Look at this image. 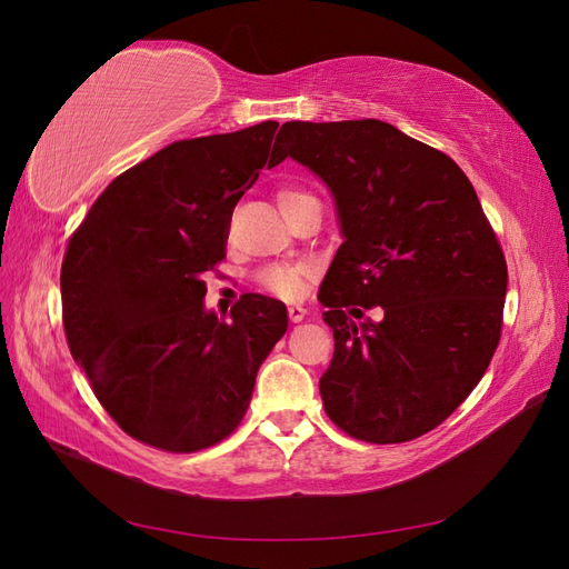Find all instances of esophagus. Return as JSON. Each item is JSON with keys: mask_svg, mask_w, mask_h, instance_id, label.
<instances>
[{"mask_svg": "<svg viewBox=\"0 0 569 569\" xmlns=\"http://www.w3.org/2000/svg\"><path fill=\"white\" fill-rule=\"evenodd\" d=\"M287 313H289V320H291V322H301V320L306 318V308L299 306V303H291V306L287 308Z\"/></svg>", "mask_w": 569, "mask_h": 569, "instance_id": "34e87169", "label": "esophagus"}]
</instances>
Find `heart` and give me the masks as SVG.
I'll use <instances>...</instances> for the list:
<instances>
[{
  "mask_svg": "<svg viewBox=\"0 0 569 569\" xmlns=\"http://www.w3.org/2000/svg\"><path fill=\"white\" fill-rule=\"evenodd\" d=\"M306 197H311V194L303 192V189L284 187V189H280L278 203L284 211V209H289V206H295L297 201H301ZM311 272H313V268L308 263H274V266H266L256 272V284L272 297L299 299L303 295L306 280L311 278Z\"/></svg>",
  "mask_w": 569,
  "mask_h": 569,
  "instance_id": "b5f03b06",
  "label": "heart"
}]
</instances>
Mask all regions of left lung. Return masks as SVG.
I'll list each match as a JSON object with an SVG mask.
<instances>
[{
    "label": "left lung",
    "instance_id": "1",
    "mask_svg": "<svg viewBox=\"0 0 569 569\" xmlns=\"http://www.w3.org/2000/svg\"><path fill=\"white\" fill-rule=\"evenodd\" d=\"M287 157L332 189L343 244L318 299L335 356L327 418L368 443L432 432L468 399L501 341L508 266L468 176L443 151L375 118L289 120ZM383 320L356 326L363 310Z\"/></svg>",
    "mask_w": 569,
    "mask_h": 569
}]
</instances>
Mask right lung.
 Instances as JSON below:
<instances>
[{"label":"right lung","instance_id":"add662e5","mask_svg":"<svg viewBox=\"0 0 569 569\" xmlns=\"http://www.w3.org/2000/svg\"><path fill=\"white\" fill-rule=\"evenodd\" d=\"M278 126L163 147L120 173L68 239V349L111 420L151 449L194 453L228 439L287 332V308L270 297L244 295L232 320L203 311V274L226 261L232 211Z\"/></svg>","mask_w":569,"mask_h":569}]
</instances>
